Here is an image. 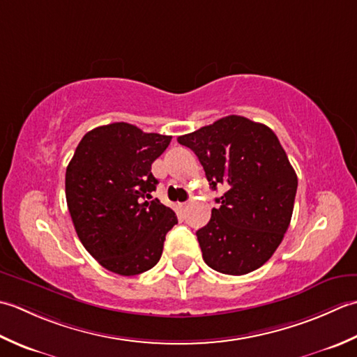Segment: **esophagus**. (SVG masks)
I'll use <instances>...</instances> for the list:
<instances>
[{"label":"esophagus","instance_id":"1","mask_svg":"<svg viewBox=\"0 0 357 357\" xmlns=\"http://www.w3.org/2000/svg\"><path fill=\"white\" fill-rule=\"evenodd\" d=\"M178 208H180L181 211H185V209L188 208V205H186V203H178Z\"/></svg>","mask_w":357,"mask_h":357}]
</instances>
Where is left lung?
<instances>
[{
	"instance_id": "8db88e82",
	"label": "left lung",
	"mask_w": 357,
	"mask_h": 357,
	"mask_svg": "<svg viewBox=\"0 0 357 357\" xmlns=\"http://www.w3.org/2000/svg\"><path fill=\"white\" fill-rule=\"evenodd\" d=\"M177 142L199 157L211 189H227L197 231L205 264L229 275L257 270L285 236L297 191L279 138L261 123L228 115Z\"/></svg>"
}]
</instances>
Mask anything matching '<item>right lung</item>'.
<instances>
[{
  "label": "right lung",
  "instance_id": "add662e5",
  "mask_svg": "<svg viewBox=\"0 0 357 357\" xmlns=\"http://www.w3.org/2000/svg\"><path fill=\"white\" fill-rule=\"evenodd\" d=\"M171 135L111 123L87 132L66 169V202L77 236L101 266L120 275L151 270L162 257L174 211L152 199L151 165Z\"/></svg>",
  "mask_w": 357,
  "mask_h": 357
}]
</instances>
